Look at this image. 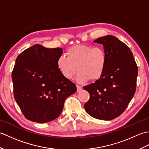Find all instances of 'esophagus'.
<instances>
[{
	"mask_svg": "<svg viewBox=\"0 0 149 149\" xmlns=\"http://www.w3.org/2000/svg\"><path fill=\"white\" fill-rule=\"evenodd\" d=\"M77 91H80L81 90V86H79V85H77Z\"/></svg>",
	"mask_w": 149,
	"mask_h": 149,
	"instance_id": "34e87169",
	"label": "esophagus"
}]
</instances>
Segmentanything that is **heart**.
<instances>
[{
	"label": "heart",
	"mask_w": 149,
	"mask_h": 149,
	"mask_svg": "<svg viewBox=\"0 0 149 149\" xmlns=\"http://www.w3.org/2000/svg\"><path fill=\"white\" fill-rule=\"evenodd\" d=\"M66 58L60 56L57 67L65 78L72 79L79 72L77 79L84 83L88 79L96 81L102 76L107 66V54L102 47L77 45L66 52Z\"/></svg>",
	"instance_id": "heart-1"
}]
</instances>
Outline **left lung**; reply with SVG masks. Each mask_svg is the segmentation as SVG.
Here are the masks:
<instances>
[{
	"instance_id": "left-lung-1",
	"label": "left lung",
	"mask_w": 149,
	"mask_h": 149,
	"mask_svg": "<svg viewBox=\"0 0 149 149\" xmlns=\"http://www.w3.org/2000/svg\"><path fill=\"white\" fill-rule=\"evenodd\" d=\"M94 42L103 45L107 66L99 79L83 87L90 93L84 108L93 118L113 120L124 111L134 96L138 66L130 49L116 37H100Z\"/></svg>"
}]
</instances>
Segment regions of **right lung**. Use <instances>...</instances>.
Returning a JSON list of instances; mask_svg holds the SVG:
<instances>
[{
	"label": "right lung",
	"instance_id": "right-lung-1",
	"mask_svg": "<svg viewBox=\"0 0 149 149\" xmlns=\"http://www.w3.org/2000/svg\"><path fill=\"white\" fill-rule=\"evenodd\" d=\"M61 48L34 45L18 56L12 72L13 94L24 116L46 123L62 112L65 99L77 90L75 84L63 76L57 60Z\"/></svg>",
	"mask_w": 149,
	"mask_h": 149
}]
</instances>
